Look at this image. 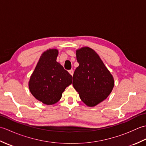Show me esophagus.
<instances>
[{"label": "esophagus", "instance_id": "34e87169", "mask_svg": "<svg viewBox=\"0 0 146 146\" xmlns=\"http://www.w3.org/2000/svg\"><path fill=\"white\" fill-rule=\"evenodd\" d=\"M68 72L70 73V74L71 75H73V73H74V71H73V70H69L68 71Z\"/></svg>", "mask_w": 146, "mask_h": 146}]
</instances>
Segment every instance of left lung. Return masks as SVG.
<instances>
[{
    "label": "left lung",
    "mask_w": 146,
    "mask_h": 146,
    "mask_svg": "<svg viewBox=\"0 0 146 146\" xmlns=\"http://www.w3.org/2000/svg\"><path fill=\"white\" fill-rule=\"evenodd\" d=\"M76 54L79 66L73 74V85L86 105L95 106L112 91L113 78L92 49L82 48L76 51Z\"/></svg>",
    "instance_id": "8db88e82"
}]
</instances>
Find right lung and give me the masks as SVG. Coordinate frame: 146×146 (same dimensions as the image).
Instances as JSON below:
<instances>
[{"label": "right lung", "instance_id": "obj_1", "mask_svg": "<svg viewBox=\"0 0 146 146\" xmlns=\"http://www.w3.org/2000/svg\"><path fill=\"white\" fill-rule=\"evenodd\" d=\"M58 51L49 49L40 57L29 82V88L37 100L46 105L56 103L72 83V76L58 63Z\"/></svg>", "mask_w": 146, "mask_h": 146}]
</instances>
